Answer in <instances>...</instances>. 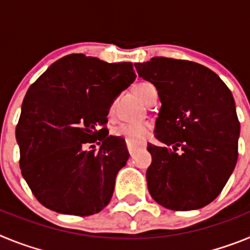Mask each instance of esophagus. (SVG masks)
<instances>
[{
    "label": "esophagus",
    "mask_w": 250,
    "mask_h": 250,
    "mask_svg": "<svg viewBox=\"0 0 250 250\" xmlns=\"http://www.w3.org/2000/svg\"><path fill=\"white\" fill-rule=\"evenodd\" d=\"M126 145H127V150H129L130 154H132V152L135 151L136 149H139V147H144L145 144L144 143H139V144H134V143H131V141L126 140Z\"/></svg>",
    "instance_id": "1"
}]
</instances>
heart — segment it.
Masks as SVG:
<instances>
[{"label":"heart","instance_id":"1","mask_svg":"<svg viewBox=\"0 0 250 250\" xmlns=\"http://www.w3.org/2000/svg\"><path fill=\"white\" fill-rule=\"evenodd\" d=\"M154 86L150 83H139L135 85L134 90L139 95V98L143 101L146 100L147 94ZM112 109V106H111ZM150 125L147 121H126V123L119 124L118 126L114 129V134L118 136H123L126 140L138 143V141L144 140L150 131Z\"/></svg>","mask_w":250,"mask_h":250}]
</instances>
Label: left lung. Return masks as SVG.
Here are the masks:
<instances>
[{
  "mask_svg": "<svg viewBox=\"0 0 250 250\" xmlns=\"http://www.w3.org/2000/svg\"><path fill=\"white\" fill-rule=\"evenodd\" d=\"M158 90L161 107L147 144L150 195L171 210H194L219 195L238 160L240 124L228 86L210 68L185 60L152 57L135 63Z\"/></svg>",
  "mask_w": 250,
  "mask_h": 250,
  "instance_id": "1",
  "label": "left lung"
}]
</instances>
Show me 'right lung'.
I'll return each instance as SVG.
<instances>
[{
	"label": "right lung",
	"mask_w": 250,
	"mask_h": 250,
	"mask_svg": "<svg viewBox=\"0 0 250 250\" xmlns=\"http://www.w3.org/2000/svg\"><path fill=\"white\" fill-rule=\"evenodd\" d=\"M135 77L131 62L72 54L30 86L16 140L22 176L43 207L87 216L109 204L129 151L123 138L96 127L107 123L111 104ZM98 140L99 150L83 149Z\"/></svg>",
	"instance_id": "add662e5"
}]
</instances>
